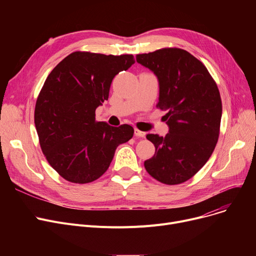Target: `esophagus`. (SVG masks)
<instances>
[{
    "mask_svg": "<svg viewBox=\"0 0 256 256\" xmlns=\"http://www.w3.org/2000/svg\"><path fill=\"white\" fill-rule=\"evenodd\" d=\"M135 136L136 137H140V138H145V136H146V134L144 132H141V130H135Z\"/></svg>",
    "mask_w": 256,
    "mask_h": 256,
    "instance_id": "esophagus-1",
    "label": "esophagus"
}]
</instances>
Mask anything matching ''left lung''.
Masks as SVG:
<instances>
[{
	"label": "left lung",
	"instance_id": "left-lung-1",
	"mask_svg": "<svg viewBox=\"0 0 256 256\" xmlns=\"http://www.w3.org/2000/svg\"><path fill=\"white\" fill-rule=\"evenodd\" d=\"M158 80L156 106L166 111L169 132L148 134L154 156L146 171L166 184H178L204 166L216 147L222 116L220 92L206 67L189 52L176 48L136 56Z\"/></svg>",
	"mask_w": 256,
	"mask_h": 256
}]
</instances>
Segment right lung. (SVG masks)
Returning a JSON list of instances; mask_svg holds the SVG:
<instances>
[{"label": "right lung", "mask_w": 256, "mask_h": 256, "mask_svg": "<svg viewBox=\"0 0 256 256\" xmlns=\"http://www.w3.org/2000/svg\"><path fill=\"white\" fill-rule=\"evenodd\" d=\"M134 63L132 55L74 52L46 78L35 106V126L48 162L66 180H98L117 146L132 139L130 126L96 121V110L109 98L114 76Z\"/></svg>", "instance_id": "1"}]
</instances>
